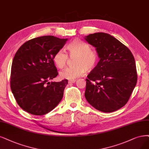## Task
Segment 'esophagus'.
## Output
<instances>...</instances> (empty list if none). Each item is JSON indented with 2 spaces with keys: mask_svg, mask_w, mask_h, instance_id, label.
<instances>
[{
  "mask_svg": "<svg viewBox=\"0 0 149 149\" xmlns=\"http://www.w3.org/2000/svg\"><path fill=\"white\" fill-rule=\"evenodd\" d=\"M75 81H76V80H75V79L70 80H69V83H75Z\"/></svg>",
  "mask_w": 149,
  "mask_h": 149,
  "instance_id": "obj_1",
  "label": "esophagus"
}]
</instances>
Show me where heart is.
<instances>
[{"instance_id":"1","label":"heart","mask_w":149,"mask_h":149,"mask_svg":"<svg viewBox=\"0 0 149 149\" xmlns=\"http://www.w3.org/2000/svg\"><path fill=\"white\" fill-rule=\"evenodd\" d=\"M70 57H75V65L65 69L60 73L61 77L66 79H74L82 75L86 71H91L97 62V53L90 49L88 44L79 39L71 41L67 46ZM69 59L68 54L62 49L57 51L53 57L55 65L59 69L64 68Z\"/></svg>"}]
</instances>
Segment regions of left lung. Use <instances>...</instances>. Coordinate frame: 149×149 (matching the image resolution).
I'll return each mask as SVG.
<instances>
[{"label": "left lung", "mask_w": 149, "mask_h": 149, "mask_svg": "<svg viewBox=\"0 0 149 149\" xmlns=\"http://www.w3.org/2000/svg\"><path fill=\"white\" fill-rule=\"evenodd\" d=\"M100 58L87 75L85 96L90 105L112 112L127 103L136 85L135 59L131 51L109 34L97 32L85 37Z\"/></svg>", "instance_id": "8db88e82"}]
</instances>
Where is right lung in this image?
<instances>
[{
  "label": "right lung",
  "instance_id": "right-lung-1",
  "mask_svg": "<svg viewBox=\"0 0 149 149\" xmlns=\"http://www.w3.org/2000/svg\"><path fill=\"white\" fill-rule=\"evenodd\" d=\"M67 40L52 36L36 37L25 42L16 52L11 69L10 87L16 102L26 112L45 115L61 101L68 80H49L58 74L53 57Z\"/></svg>",
  "mask_w": 149,
  "mask_h": 149
}]
</instances>
